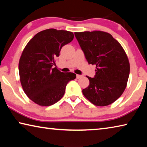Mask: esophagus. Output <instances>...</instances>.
I'll list each match as a JSON object with an SVG mask.
<instances>
[{
	"label": "esophagus",
	"mask_w": 147,
	"mask_h": 147,
	"mask_svg": "<svg viewBox=\"0 0 147 147\" xmlns=\"http://www.w3.org/2000/svg\"><path fill=\"white\" fill-rule=\"evenodd\" d=\"M82 75H80V74H76V78L77 79L80 78H82Z\"/></svg>",
	"instance_id": "esophagus-1"
}]
</instances>
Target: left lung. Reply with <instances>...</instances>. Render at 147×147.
Listing matches in <instances>:
<instances>
[{
	"instance_id": "8db88e82",
	"label": "left lung",
	"mask_w": 147,
	"mask_h": 147,
	"mask_svg": "<svg viewBox=\"0 0 147 147\" xmlns=\"http://www.w3.org/2000/svg\"><path fill=\"white\" fill-rule=\"evenodd\" d=\"M75 37L89 64L96 66L94 78L84 96L94 105L105 106L120 97L126 87L130 63L121 44L105 32H75Z\"/></svg>"
}]
</instances>
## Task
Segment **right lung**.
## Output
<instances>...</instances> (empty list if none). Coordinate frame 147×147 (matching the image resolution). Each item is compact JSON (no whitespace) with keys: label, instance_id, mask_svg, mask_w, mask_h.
Instances as JSON below:
<instances>
[{"label":"right lung","instance_id":"obj_1","mask_svg":"<svg viewBox=\"0 0 147 147\" xmlns=\"http://www.w3.org/2000/svg\"><path fill=\"white\" fill-rule=\"evenodd\" d=\"M72 32L47 29L35 35L24 49L19 62L21 86L28 97L41 106L56 103L63 97L73 73H62L56 59L62 47L73 41Z\"/></svg>","mask_w":147,"mask_h":147}]
</instances>
